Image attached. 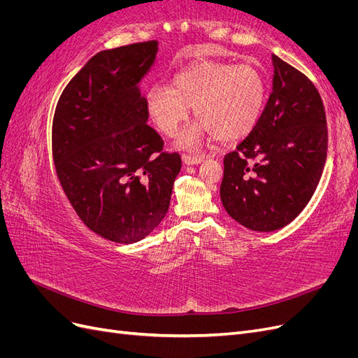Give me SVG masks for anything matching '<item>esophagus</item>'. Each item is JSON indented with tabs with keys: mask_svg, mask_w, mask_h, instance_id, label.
I'll return each instance as SVG.
<instances>
[{
	"mask_svg": "<svg viewBox=\"0 0 358 358\" xmlns=\"http://www.w3.org/2000/svg\"><path fill=\"white\" fill-rule=\"evenodd\" d=\"M203 159H204V155H191V154L182 155L183 164H187V166H196V164H200V162H201Z\"/></svg>",
	"mask_w": 358,
	"mask_h": 358,
	"instance_id": "1",
	"label": "esophagus"
}]
</instances>
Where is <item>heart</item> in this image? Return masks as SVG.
I'll return each instance as SVG.
<instances>
[{
    "instance_id": "1",
    "label": "heart",
    "mask_w": 358,
    "mask_h": 358,
    "mask_svg": "<svg viewBox=\"0 0 358 358\" xmlns=\"http://www.w3.org/2000/svg\"><path fill=\"white\" fill-rule=\"evenodd\" d=\"M264 99L266 80L254 66L204 61L182 70L171 88L152 86L146 94V110L159 131L173 137L194 107L200 121L178 140L179 148L194 149L213 134L222 142L246 136L258 121Z\"/></svg>"
}]
</instances>
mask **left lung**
<instances>
[{
  "label": "left lung",
  "instance_id": "obj_1",
  "mask_svg": "<svg viewBox=\"0 0 358 358\" xmlns=\"http://www.w3.org/2000/svg\"><path fill=\"white\" fill-rule=\"evenodd\" d=\"M272 94L252 131L224 157L220 196L254 231L282 229L305 209L327 158L321 96L305 74L272 55Z\"/></svg>",
  "mask_w": 358,
  "mask_h": 358
}]
</instances>
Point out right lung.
<instances>
[{"instance_id":"obj_1","label":"right lung","mask_w":358,"mask_h":358,"mask_svg":"<svg viewBox=\"0 0 358 358\" xmlns=\"http://www.w3.org/2000/svg\"><path fill=\"white\" fill-rule=\"evenodd\" d=\"M157 52L155 40L99 52L69 82L53 116L61 187L83 224L116 243H136L157 229L182 167L146 124L138 83Z\"/></svg>"}]
</instances>
